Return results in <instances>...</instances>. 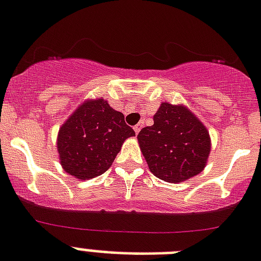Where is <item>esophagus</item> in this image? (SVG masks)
<instances>
[{"mask_svg":"<svg viewBox=\"0 0 261 261\" xmlns=\"http://www.w3.org/2000/svg\"><path fill=\"white\" fill-rule=\"evenodd\" d=\"M141 128H142V124H141V123L135 124V126H134V131H135V134H138V133H139V131H141Z\"/></svg>","mask_w":261,"mask_h":261,"instance_id":"1","label":"esophagus"}]
</instances>
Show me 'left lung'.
<instances>
[{
    "instance_id": "left-lung-1",
    "label": "left lung",
    "mask_w": 261,
    "mask_h": 261,
    "mask_svg": "<svg viewBox=\"0 0 261 261\" xmlns=\"http://www.w3.org/2000/svg\"><path fill=\"white\" fill-rule=\"evenodd\" d=\"M150 171L162 180L180 183L203 171L211 150L207 128L185 106L162 103L154 124L138 134Z\"/></svg>"
}]
</instances>
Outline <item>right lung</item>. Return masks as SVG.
<instances>
[{"mask_svg": "<svg viewBox=\"0 0 261 261\" xmlns=\"http://www.w3.org/2000/svg\"><path fill=\"white\" fill-rule=\"evenodd\" d=\"M135 131L106 100H89L62 124L57 147L61 164L76 179H90L106 172L127 138Z\"/></svg>", "mask_w": 261, "mask_h": 261, "instance_id": "obj_1", "label": "right lung"}]
</instances>
